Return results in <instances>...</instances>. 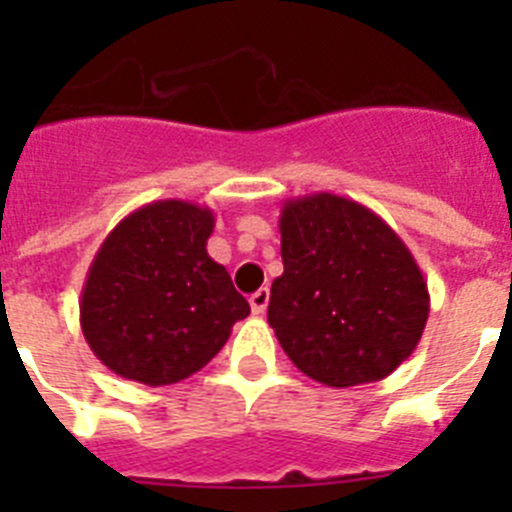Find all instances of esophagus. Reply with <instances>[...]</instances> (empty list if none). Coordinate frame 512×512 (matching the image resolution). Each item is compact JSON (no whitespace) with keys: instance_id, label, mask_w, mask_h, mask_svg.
<instances>
[{"instance_id":"1","label":"esophagus","mask_w":512,"mask_h":512,"mask_svg":"<svg viewBox=\"0 0 512 512\" xmlns=\"http://www.w3.org/2000/svg\"><path fill=\"white\" fill-rule=\"evenodd\" d=\"M248 302H251L253 315H264V312H266V305H269V289L261 287L259 292H253V295L248 297Z\"/></svg>"}]
</instances>
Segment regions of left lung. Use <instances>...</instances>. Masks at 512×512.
Listing matches in <instances>:
<instances>
[{"instance_id": "1", "label": "left lung", "mask_w": 512, "mask_h": 512, "mask_svg": "<svg viewBox=\"0 0 512 512\" xmlns=\"http://www.w3.org/2000/svg\"><path fill=\"white\" fill-rule=\"evenodd\" d=\"M269 325L325 387L390 377L423 336L431 297L418 261L377 212L330 192L287 200Z\"/></svg>"}]
</instances>
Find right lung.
<instances>
[{"mask_svg": "<svg viewBox=\"0 0 512 512\" xmlns=\"http://www.w3.org/2000/svg\"><path fill=\"white\" fill-rule=\"evenodd\" d=\"M210 207L156 200L110 230L81 289V333L110 372L164 387L225 346L251 312L223 264L210 259Z\"/></svg>", "mask_w": 512, "mask_h": 512, "instance_id": "obj_1", "label": "right lung"}]
</instances>
